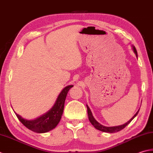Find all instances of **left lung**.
I'll return each instance as SVG.
<instances>
[{"label":"left lung","mask_w":153,"mask_h":153,"mask_svg":"<svg viewBox=\"0 0 153 153\" xmlns=\"http://www.w3.org/2000/svg\"><path fill=\"white\" fill-rule=\"evenodd\" d=\"M133 51H134V52H135V53L136 55V57H137V52L134 46H133ZM86 108H87V111H88V119H89V121H90V123H92V126H94L96 129L101 131L106 132V133H116V132H117V131H121V129H123L131 122V121L133 120V118L137 116V114L139 113V110L137 111V113L135 115H134V116L131 118V119L129 121H127L126 123H125L123 125H121V126H119L105 127V126H102V125H101L100 123H99L98 121L94 119V117H93V116H92L91 110H90L89 107L87 105H86Z\"/></svg>","instance_id":"left-lung-1"}]
</instances>
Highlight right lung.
<instances>
[{"mask_svg":"<svg viewBox=\"0 0 153 153\" xmlns=\"http://www.w3.org/2000/svg\"><path fill=\"white\" fill-rule=\"evenodd\" d=\"M73 86V85H69L65 87L59 95L55 104L51 110L36 120H25L15 111L14 113L20 122L30 130L39 133L48 132L54 129L60 121L63 112L65 102L67 93Z\"/></svg>","mask_w":153,"mask_h":153,"instance_id":"obj_1","label":"right lung"}]
</instances>
